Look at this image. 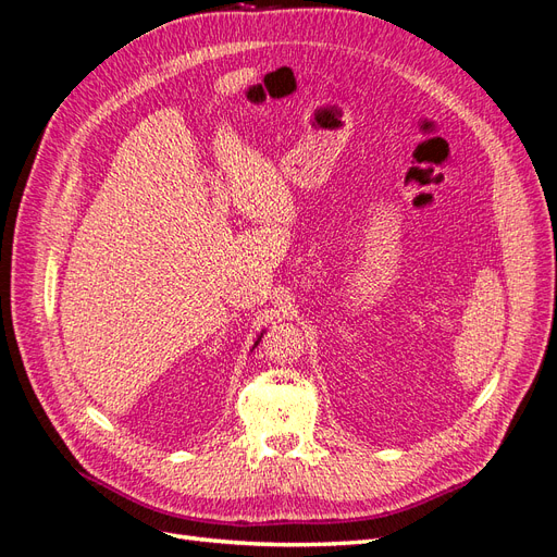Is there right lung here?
I'll list each match as a JSON object with an SVG mask.
<instances>
[{"label":"right lung","mask_w":557,"mask_h":557,"mask_svg":"<svg viewBox=\"0 0 557 557\" xmlns=\"http://www.w3.org/2000/svg\"><path fill=\"white\" fill-rule=\"evenodd\" d=\"M258 342H260V339H258ZM258 342H256V346H258Z\"/></svg>","instance_id":"add662e5"}]
</instances>
